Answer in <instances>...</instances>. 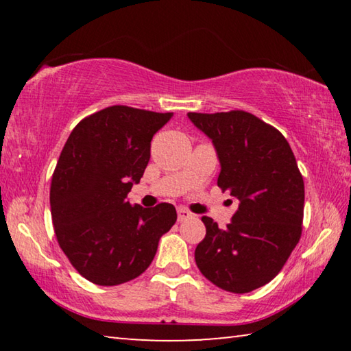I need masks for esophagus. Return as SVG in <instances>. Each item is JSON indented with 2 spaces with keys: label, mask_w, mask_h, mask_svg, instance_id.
<instances>
[{
  "label": "esophagus",
  "mask_w": 351,
  "mask_h": 351,
  "mask_svg": "<svg viewBox=\"0 0 351 351\" xmlns=\"http://www.w3.org/2000/svg\"><path fill=\"white\" fill-rule=\"evenodd\" d=\"M190 217H192V213H190L187 209H184V207H180V209H178V221H186V219Z\"/></svg>",
  "instance_id": "34e87169"
}]
</instances>
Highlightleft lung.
<instances>
[{"instance_id": "left-lung-1", "label": "left lung", "mask_w": 351, "mask_h": 351, "mask_svg": "<svg viewBox=\"0 0 351 351\" xmlns=\"http://www.w3.org/2000/svg\"><path fill=\"white\" fill-rule=\"evenodd\" d=\"M215 147L218 187L239 199L226 229L203 217L206 237L195 261L229 293H251L274 278L302 235L305 186L288 141L251 112H189Z\"/></svg>"}]
</instances>
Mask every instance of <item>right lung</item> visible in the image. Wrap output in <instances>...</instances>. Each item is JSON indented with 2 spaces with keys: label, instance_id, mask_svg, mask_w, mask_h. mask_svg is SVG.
Listing matches in <instances>:
<instances>
[{
  "label": "right lung",
  "instance_id": "obj_1",
  "mask_svg": "<svg viewBox=\"0 0 351 351\" xmlns=\"http://www.w3.org/2000/svg\"><path fill=\"white\" fill-rule=\"evenodd\" d=\"M173 112L125 105L77 123L51 182V215L62 251L80 276L102 287L133 280L176 221L173 204L132 206L127 195L150 161L154 133Z\"/></svg>",
  "mask_w": 351,
  "mask_h": 351
}]
</instances>
